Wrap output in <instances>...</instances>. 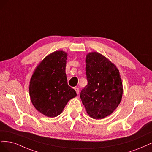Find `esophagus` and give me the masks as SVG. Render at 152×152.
Segmentation results:
<instances>
[{"label":"esophagus","instance_id":"34e87169","mask_svg":"<svg viewBox=\"0 0 152 152\" xmlns=\"http://www.w3.org/2000/svg\"><path fill=\"white\" fill-rule=\"evenodd\" d=\"M74 89H75V91H76L77 94H79V89L78 88V87H75Z\"/></svg>","mask_w":152,"mask_h":152}]
</instances>
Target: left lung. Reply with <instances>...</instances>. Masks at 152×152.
Listing matches in <instances>:
<instances>
[{
	"mask_svg": "<svg viewBox=\"0 0 152 152\" xmlns=\"http://www.w3.org/2000/svg\"><path fill=\"white\" fill-rule=\"evenodd\" d=\"M87 85L80 97L87 114L94 119L110 115L120 104L123 87L117 68L98 53L86 56Z\"/></svg>",
	"mask_w": 152,
	"mask_h": 152,
	"instance_id": "1",
	"label": "left lung"
}]
</instances>
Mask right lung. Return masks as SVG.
Segmentation results:
<instances>
[{
    "instance_id": "1",
    "label": "right lung",
    "mask_w": 152,
    "mask_h": 152,
    "mask_svg": "<svg viewBox=\"0 0 152 152\" xmlns=\"http://www.w3.org/2000/svg\"><path fill=\"white\" fill-rule=\"evenodd\" d=\"M67 53L57 50L40 63L30 79L29 93L31 103L48 117L60 114L75 91L68 85L65 73Z\"/></svg>"
}]
</instances>
